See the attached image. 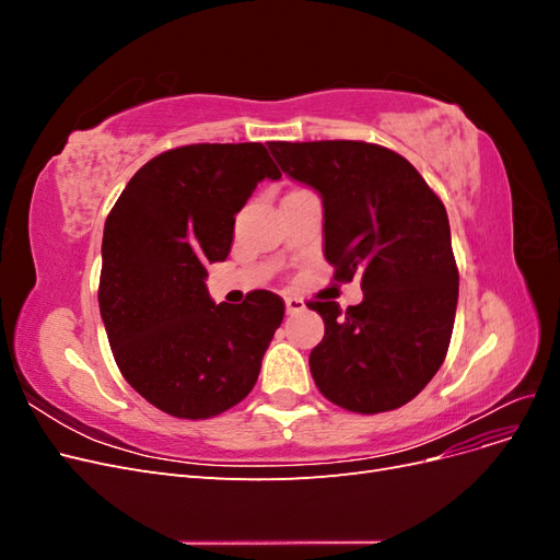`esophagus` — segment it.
I'll return each instance as SVG.
<instances>
[{
  "label": "esophagus",
  "instance_id": "obj_1",
  "mask_svg": "<svg viewBox=\"0 0 560 560\" xmlns=\"http://www.w3.org/2000/svg\"><path fill=\"white\" fill-rule=\"evenodd\" d=\"M284 308H287V315H294V313H301L303 308H306V303H303L296 296H287L284 299Z\"/></svg>",
  "mask_w": 560,
  "mask_h": 560
}]
</instances>
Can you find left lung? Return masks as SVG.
<instances>
[{
	"label": "left lung",
	"mask_w": 560,
	"mask_h": 560,
	"mask_svg": "<svg viewBox=\"0 0 560 560\" xmlns=\"http://www.w3.org/2000/svg\"><path fill=\"white\" fill-rule=\"evenodd\" d=\"M282 173L325 210L336 280L362 276L364 299L341 311L313 301L325 338L311 352L319 393L354 413L411 401L444 364L457 306V266L444 202L404 156L354 140L268 142Z\"/></svg>",
	"instance_id": "8db88e82"
}]
</instances>
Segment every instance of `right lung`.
Instances as JSON below:
<instances>
[{
  "label": "right lung",
  "instance_id": "add662e5",
  "mask_svg": "<svg viewBox=\"0 0 560 560\" xmlns=\"http://www.w3.org/2000/svg\"><path fill=\"white\" fill-rule=\"evenodd\" d=\"M264 179H280L259 142L189 144L144 163L103 235L100 315L132 389L175 418H212L243 401L284 303L252 292L217 303L208 264L224 261L235 214Z\"/></svg>",
  "mask_w": 560,
  "mask_h": 560
}]
</instances>
